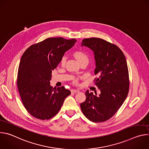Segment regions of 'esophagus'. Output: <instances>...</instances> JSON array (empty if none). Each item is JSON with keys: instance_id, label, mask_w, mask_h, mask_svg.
I'll use <instances>...</instances> for the list:
<instances>
[{"instance_id": "1", "label": "esophagus", "mask_w": 149, "mask_h": 149, "mask_svg": "<svg viewBox=\"0 0 149 149\" xmlns=\"http://www.w3.org/2000/svg\"><path fill=\"white\" fill-rule=\"evenodd\" d=\"M79 91L78 90H75V89H72L71 90V93H79Z\"/></svg>"}]
</instances>
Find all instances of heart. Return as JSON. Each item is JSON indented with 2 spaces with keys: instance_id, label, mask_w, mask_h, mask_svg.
Returning <instances> with one entry per match:
<instances>
[{
  "instance_id": "obj_1",
  "label": "heart",
  "mask_w": 149,
  "mask_h": 149,
  "mask_svg": "<svg viewBox=\"0 0 149 149\" xmlns=\"http://www.w3.org/2000/svg\"><path fill=\"white\" fill-rule=\"evenodd\" d=\"M73 56L77 59V61L81 64V63H84V62H88L89 61V58L88 56L87 55V54L84 52L83 51L81 50H77L75 51H74L72 54ZM67 61V58L65 56H63L61 59V62L60 63L61 66L63 67L65 65V63ZM78 80L79 78H77V77H74L72 78V83L75 85H77L78 84Z\"/></svg>"
}]
</instances>
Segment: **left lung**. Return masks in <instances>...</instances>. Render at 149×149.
I'll return each instance as SVG.
<instances>
[{
    "label": "left lung",
    "instance_id": "8db88e82",
    "mask_svg": "<svg viewBox=\"0 0 149 149\" xmlns=\"http://www.w3.org/2000/svg\"><path fill=\"white\" fill-rule=\"evenodd\" d=\"M81 45L94 52V74L98 75L94 82L101 94L97 96L87 90L81 109L90 121L104 122L115 114L128 95L130 82L126 59L117 46L101 38L84 39Z\"/></svg>",
    "mask_w": 149,
    "mask_h": 149
}]
</instances>
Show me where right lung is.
Instances as JSON below:
<instances>
[{
    "instance_id": "add662e5",
    "label": "right lung",
    "mask_w": 149,
    "mask_h": 149,
    "mask_svg": "<svg viewBox=\"0 0 149 149\" xmlns=\"http://www.w3.org/2000/svg\"><path fill=\"white\" fill-rule=\"evenodd\" d=\"M77 40L49 38L32 45L24 53L18 68L17 86L28 112L39 120H48L60 110L71 91L50 85L52 71Z\"/></svg>"
}]
</instances>
